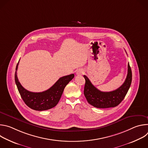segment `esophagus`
I'll use <instances>...</instances> for the list:
<instances>
[{
    "label": "esophagus",
    "instance_id": "34e87169",
    "mask_svg": "<svg viewBox=\"0 0 148 148\" xmlns=\"http://www.w3.org/2000/svg\"><path fill=\"white\" fill-rule=\"evenodd\" d=\"M84 73V70L82 69H78L77 72H76V74L77 75H82Z\"/></svg>",
    "mask_w": 148,
    "mask_h": 148
}]
</instances>
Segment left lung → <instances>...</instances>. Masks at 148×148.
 Segmentation results:
<instances>
[{"label": "left lung", "mask_w": 148, "mask_h": 148, "mask_svg": "<svg viewBox=\"0 0 148 148\" xmlns=\"http://www.w3.org/2000/svg\"><path fill=\"white\" fill-rule=\"evenodd\" d=\"M86 79L84 94L88 102L97 108H108L118 105L127 94L132 82V71L128 64V74L122 85L118 89L110 92H102L92 85L88 78L84 75Z\"/></svg>", "instance_id": "obj_1"}]
</instances>
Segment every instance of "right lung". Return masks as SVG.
<instances>
[{
	"label": "right lung",
	"mask_w": 148,
	"mask_h": 148,
	"mask_svg": "<svg viewBox=\"0 0 148 148\" xmlns=\"http://www.w3.org/2000/svg\"><path fill=\"white\" fill-rule=\"evenodd\" d=\"M18 62L14 75L15 82L18 91L25 103L27 106L36 111H45L54 107L60 101L64 88L68 83L74 77L72 74L60 78L58 81L49 90L41 92H33L27 91L18 80L17 70Z\"/></svg>",
	"instance_id": "obj_1"
}]
</instances>
